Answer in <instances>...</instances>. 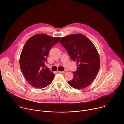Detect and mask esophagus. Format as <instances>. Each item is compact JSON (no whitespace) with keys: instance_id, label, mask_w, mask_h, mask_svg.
<instances>
[{"instance_id":"esophagus-1","label":"esophagus","mask_w":124,"mask_h":124,"mask_svg":"<svg viewBox=\"0 0 124 124\" xmlns=\"http://www.w3.org/2000/svg\"><path fill=\"white\" fill-rule=\"evenodd\" d=\"M58 72L59 73H61V74H63V73H65L64 71H59V70H58Z\"/></svg>"}]
</instances>
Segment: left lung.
Here are the masks:
<instances>
[{"mask_svg":"<svg viewBox=\"0 0 124 124\" xmlns=\"http://www.w3.org/2000/svg\"><path fill=\"white\" fill-rule=\"evenodd\" d=\"M59 43L67 50L70 58L77 61V70L69 84L77 89L90 85L95 78L100 67L99 53L93 43L85 35L78 33L61 38Z\"/></svg>","mask_w":124,"mask_h":124,"instance_id":"left-lung-1","label":"left lung"}]
</instances>
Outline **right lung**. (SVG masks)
I'll use <instances>...</instances> for the list:
<instances>
[{"mask_svg":"<svg viewBox=\"0 0 124 124\" xmlns=\"http://www.w3.org/2000/svg\"><path fill=\"white\" fill-rule=\"evenodd\" d=\"M60 39L37 34L30 37L24 45L20 55V65L25 79L33 87L45 88L54 79L55 75L45 67V63L50 48Z\"/></svg>","mask_w":124,"mask_h":124,"instance_id":"1","label":"right lung"}]
</instances>
